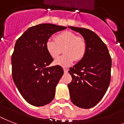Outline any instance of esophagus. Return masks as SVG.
Wrapping results in <instances>:
<instances>
[{
  "instance_id": "esophagus-1",
  "label": "esophagus",
  "mask_w": 124,
  "mask_h": 124,
  "mask_svg": "<svg viewBox=\"0 0 124 124\" xmlns=\"http://www.w3.org/2000/svg\"><path fill=\"white\" fill-rule=\"evenodd\" d=\"M64 71L65 73H67L68 72V70L67 69V68H64Z\"/></svg>"
}]
</instances>
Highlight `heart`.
<instances>
[{
	"label": "heart",
	"mask_w": 124,
	"mask_h": 124,
	"mask_svg": "<svg viewBox=\"0 0 124 124\" xmlns=\"http://www.w3.org/2000/svg\"><path fill=\"white\" fill-rule=\"evenodd\" d=\"M54 40H48L46 44V50L51 57L56 58L62 53H65L55 60L54 63L66 67L71 65L75 59L80 60L86 51V43L82 37L70 31L61 32L56 35Z\"/></svg>",
	"instance_id": "1"
}]
</instances>
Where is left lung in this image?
<instances>
[{
    "label": "left lung",
    "instance_id": "left-lung-1",
    "mask_svg": "<svg viewBox=\"0 0 124 124\" xmlns=\"http://www.w3.org/2000/svg\"><path fill=\"white\" fill-rule=\"evenodd\" d=\"M84 38V56L69 73L72 77L68 84L73 104L89 109L96 106L104 97L111 81V58L106 45L100 38L87 29L69 26Z\"/></svg>",
    "mask_w": 124,
    "mask_h": 124
}]
</instances>
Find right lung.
<instances>
[{
	"instance_id": "obj_1",
	"label": "right lung",
	"mask_w": 124,
	"mask_h": 124,
	"mask_svg": "<svg viewBox=\"0 0 124 124\" xmlns=\"http://www.w3.org/2000/svg\"><path fill=\"white\" fill-rule=\"evenodd\" d=\"M66 27L40 24L28 28L16 40L11 56L12 77L22 97L32 106H43L54 97L64 70L48 67L53 61L46 44L53 34Z\"/></svg>"
}]
</instances>
